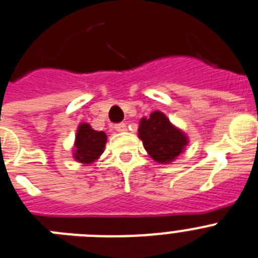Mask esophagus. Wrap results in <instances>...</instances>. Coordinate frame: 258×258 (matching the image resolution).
I'll list each match as a JSON object with an SVG mask.
<instances>
[{
	"label": "esophagus",
	"instance_id": "1",
	"mask_svg": "<svg viewBox=\"0 0 258 258\" xmlns=\"http://www.w3.org/2000/svg\"><path fill=\"white\" fill-rule=\"evenodd\" d=\"M115 131L118 132H124L127 131V126H126V123H118V124H115Z\"/></svg>",
	"mask_w": 258,
	"mask_h": 258
}]
</instances>
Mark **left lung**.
<instances>
[{
  "label": "left lung",
  "instance_id": "obj_1",
  "mask_svg": "<svg viewBox=\"0 0 258 258\" xmlns=\"http://www.w3.org/2000/svg\"><path fill=\"white\" fill-rule=\"evenodd\" d=\"M138 132L145 151L158 163L174 162L189 143L185 132L158 110L140 119Z\"/></svg>",
  "mask_w": 258,
  "mask_h": 258
}]
</instances>
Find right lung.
I'll return each mask as SVG.
<instances>
[{
	"instance_id": "1",
	"label": "right lung",
	"mask_w": 258,
	"mask_h": 258,
	"mask_svg": "<svg viewBox=\"0 0 258 258\" xmlns=\"http://www.w3.org/2000/svg\"><path fill=\"white\" fill-rule=\"evenodd\" d=\"M106 140L107 136L104 131H96L88 123H80L73 148L74 160L83 165H91L104 153Z\"/></svg>"
}]
</instances>
